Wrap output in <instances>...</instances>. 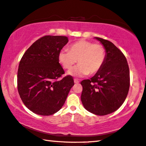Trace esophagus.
Returning <instances> with one entry per match:
<instances>
[{
  "label": "esophagus",
  "instance_id": "esophagus-1",
  "mask_svg": "<svg viewBox=\"0 0 146 146\" xmlns=\"http://www.w3.org/2000/svg\"><path fill=\"white\" fill-rule=\"evenodd\" d=\"M74 83H77H77H79V81L78 80H77V79H74Z\"/></svg>",
  "mask_w": 146,
  "mask_h": 146
}]
</instances>
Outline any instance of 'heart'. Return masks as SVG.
Listing matches in <instances>:
<instances>
[{"label":"heart","instance_id":"1","mask_svg":"<svg viewBox=\"0 0 146 146\" xmlns=\"http://www.w3.org/2000/svg\"><path fill=\"white\" fill-rule=\"evenodd\" d=\"M106 51L101 44H94L86 40H81L72 44L70 49L63 48L59 51L58 59L65 69H71L77 61L76 67L68 71L73 76L83 77L95 74L102 69L106 60Z\"/></svg>","mask_w":146,"mask_h":146}]
</instances>
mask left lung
Wrapping results in <instances>:
<instances>
[{
    "instance_id": "left-lung-1",
    "label": "left lung",
    "mask_w": 146,
    "mask_h": 146,
    "mask_svg": "<svg viewBox=\"0 0 146 146\" xmlns=\"http://www.w3.org/2000/svg\"><path fill=\"white\" fill-rule=\"evenodd\" d=\"M95 38L104 46L106 60L94 76L81 82V100L88 111L106 115L115 111L125 102L129 89V69L125 57L115 44L104 38Z\"/></svg>"
}]
</instances>
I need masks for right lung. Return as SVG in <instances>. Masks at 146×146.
Returning <instances> with one entry per match:
<instances>
[{
    "label": "right lung",
    "mask_w": 146,
    "mask_h": 146,
    "mask_svg": "<svg viewBox=\"0 0 146 146\" xmlns=\"http://www.w3.org/2000/svg\"><path fill=\"white\" fill-rule=\"evenodd\" d=\"M67 42V36H42L26 50L19 63V96L25 106L35 113H55L63 107L74 85L73 77L69 75L58 80L65 73L58 55Z\"/></svg>",
    "instance_id": "obj_1"
}]
</instances>
